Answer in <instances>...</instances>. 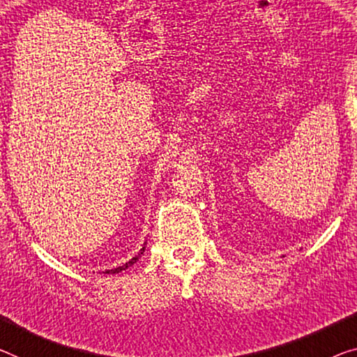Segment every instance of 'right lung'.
I'll list each match as a JSON object with an SVG mask.
<instances>
[{"label": "right lung", "mask_w": 357, "mask_h": 357, "mask_svg": "<svg viewBox=\"0 0 357 357\" xmlns=\"http://www.w3.org/2000/svg\"><path fill=\"white\" fill-rule=\"evenodd\" d=\"M144 250H145V248H142V250L139 252V254H137L134 259H130L128 263H124L123 266H118V268H114V270H107L105 273H108V274H114V273H119V271H123V270H126V268H129L130 265H134V263L140 259V255L144 254Z\"/></svg>", "instance_id": "obj_1"}]
</instances>
